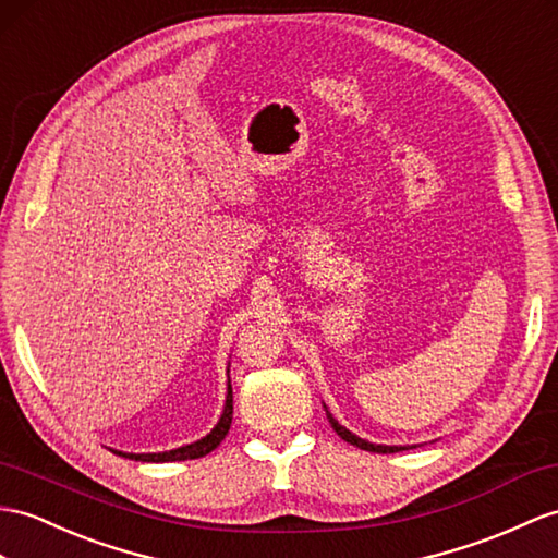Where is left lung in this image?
Returning <instances> with one entry per match:
<instances>
[{
	"mask_svg": "<svg viewBox=\"0 0 558 558\" xmlns=\"http://www.w3.org/2000/svg\"><path fill=\"white\" fill-rule=\"evenodd\" d=\"M326 416H329V424L333 426V430L338 433V436H341L345 442L360 447V450H366V452H378V454H392V452L407 450V447H398V445H374V442H369V440H362V438H357V436H355V433H350L345 426L338 424V421L331 416V412H329V410H326Z\"/></svg>",
	"mask_w": 558,
	"mask_h": 558,
	"instance_id": "obj_1",
	"label": "left lung"
}]
</instances>
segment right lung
<instances>
[{
	"label": "right lung",
	"instance_id": "add662e5",
	"mask_svg": "<svg viewBox=\"0 0 558 558\" xmlns=\"http://www.w3.org/2000/svg\"><path fill=\"white\" fill-rule=\"evenodd\" d=\"M232 414H234L232 384H227V400H225L222 416L206 438H201L192 445L177 447V450H170V452H151V454H132V452H118V450H113V452L120 454V457H125V459H134V461H156V464H158V461H184V459L206 457L208 452H213L215 447L225 440V436L229 433V426H232Z\"/></svg>",
	"mask_w": 558,
	"mask_h": 558
}]
</instances>
